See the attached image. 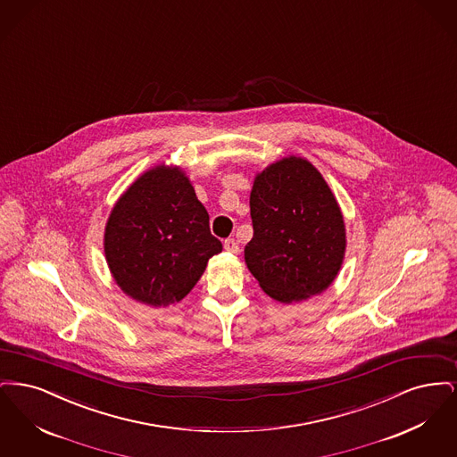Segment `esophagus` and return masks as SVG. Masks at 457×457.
<instances>
[{"instance_id": "obj_1", "label": "esophagus", "mask_w": 457, "mask_h": 457, "mask_svg": "<svg viewBox=\"0 0 457 457\" xmlns=\"http://www.w3.org/2000/svg\"><path fill=\"white\" fill-rule=\"evenodd\" d=\"M224 250L226 252H229V253H233V255H238L239 253V245L238 241L235 238H228L224 241Z\"/></svg>"}]
</instances>
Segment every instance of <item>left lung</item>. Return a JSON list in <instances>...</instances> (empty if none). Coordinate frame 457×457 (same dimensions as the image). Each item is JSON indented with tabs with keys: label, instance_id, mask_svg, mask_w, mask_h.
I'll return each mask as SVG.
<instances>
[{
	"label": "left lung",
	"instance_id": "1",
	"mask_svg": "<svg viewBox=\"0 0 457 457\" xmlns=\"http://www.w3.org/2000/svg\"><path fill=\"white\" fill-rule=\"evenodd\" d=\"M253 238L248 270L281 303L320 295L346 252L343 212L324 176L303 157H284L255 176L250 194Z\"/></svg>",
	"mask_w": 457,
	"mask_h": 457
}]
</instances>
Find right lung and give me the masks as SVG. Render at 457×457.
I'll return each mask as SVG.
<instances>
[{
  "label": "right lung",
  "mask_w": 457,
  "mask_h": 457,
  "mask_svg": "<svg viewBox=\"0 0 457 457\" xmlns=\"http://www.w3.org/2000/svg\"><path fill=\"white\" fill-rule=\"evenodd\" d=\"M222 245L209 214L178 166L138 176L118 198L104 231V253L116 284L151 306L181 302Z\"/></svg>",
  "instance_id": "right-lung-1"
}]
</instances>
